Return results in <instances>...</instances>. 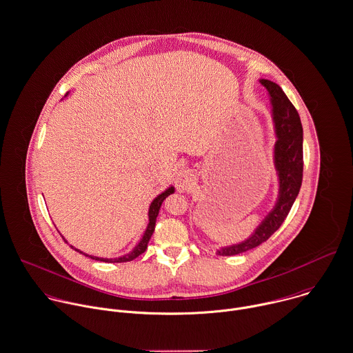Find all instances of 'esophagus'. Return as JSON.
Wrapping results in <instances>:
<instances>
[{
	"label": "esophagus",
	"mask_w": 353,
	"mask_h": 353,
	"mask_svg": "<svg viewBox=\"0 0 353 353\" xmlns=\"http://www.w3.org/2000/svg\"><path fill=\"white\" fill-rule=\"evenodd\" d=\"M194 183V174L190 170H181L175 176V186L179 192H186Z\"/></svg>",
	"instance_id": "34e87169"
}]
</instances>
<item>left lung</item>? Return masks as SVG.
Segmentation results:
<instances>
[{
  "label": "left lung",
  "instance_id": "1",
  "mask_svg": "<svg viewBox=\"0 0 353 353\" xmlns=\"http://www.w3.org/2000/svg\"><path fill=\"white\" fill-rule=\"evenodd\" d=\"M260 82L268 90L272 103V118L278 138L274 159L279 176V196L274 210L254 233L241 243L218 249L216 254L219 256L239 254L267 241L285 222L303 182V125L299 112L276 83L267 79H260Z\"/></svg>",
  "mask_w": 353,
  "mask_h": 353
}]
</instances>
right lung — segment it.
Listing matches in <instances>:
<instances>
[{"label": "right lung", "mask_w": 353, "mask_h": 353, "mask_svg": "<svg viewBox=\"0 0 353 353\" xmlns=\"http://www.w3.org/2000/svg\"><path fill=\"white\" fill-rule=\"evenodd\" d=\"M172 193H174V188H170V189H167L165 192H163L161 194H159V196L152 201V204H150V207H149V225H148V228H146V230H145V234L142 236V239H141L139 243L132 249V252H130V253H127V254H124V256H121V257H117V259H103V257L89 256V254H86V253H83V254H85V256H89L90 259L100 260V261H105V263H124V261H131V260H134L135 257H138L139 254H142V253L146 250L148 242H149L150 236H152L153 232H154L156 218H157V215H159V210H160V207H161V203L165 200V197H168V196L172 194ZM74 249H75V248H74ZM75 250H78V249H75ZM78 252L82 253L81 250H78Z\"/></svg>", "instance_id": "1"}]
</instances>
